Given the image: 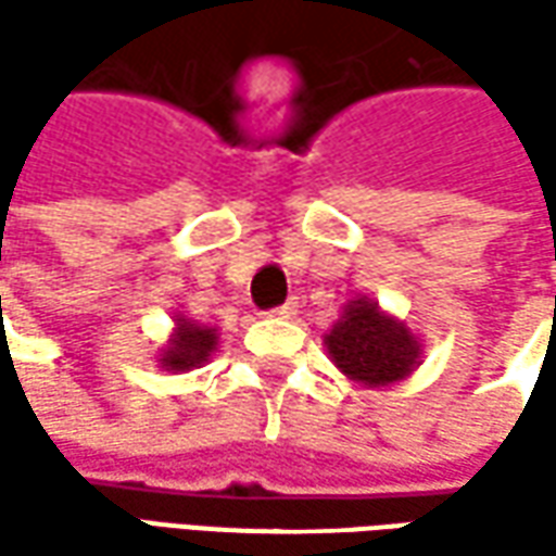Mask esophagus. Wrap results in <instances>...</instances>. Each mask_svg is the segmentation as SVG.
Here are the masks:
<instances>
[{
	"label": "esophagus",
	"mask_w": 556,
	"mask_h": 556,
	"mask_svg": "<svg viewBox=\"0 0 556 556\" xmlns=\"http://www.w3.org/2000/svg\"><path fill=\"white\" fill-rule=\"evenodd\" d=\"M271 318H293L296 315V303H285V306H275V309L268 312Z\"/></svg>",
	"instance_id": "34e87169"
}]
</instances>
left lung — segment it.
Instances as JSON below:
<instances>
[{
	"instance_id": "1",
	"label": "left lung",
	"mask_w": 556,
	"mask_h": 556,
	"mask_svg": "<svg viewBox=\"0 0 556 556\" xmlns=\"http://www.w3.org/2000/svg\"><path fill=\"white\" fill-rule=\"evenodd\" d=\"M331 362L362 387H393L420 365V343L405 321L380 309L368 296L350 300L325 333Z\"/></svg>"
}]
</instances>
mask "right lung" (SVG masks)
Returning <instances> with one entry per match:
<instances>
[{
  "instance_id": "obj_1",
  "label": "right lung",
  "mask_w": 556,
  "mask_h": 556,
  "mask_svg": "<svg viewBox=\"0 0 556 556\" xmlns=\"http://www.w3.org/2000/svg\"><path fill=\"white\" fill-rule=\"evenodd\" d=\"M216 343H219L216 328L194 325L191 318L176 315V331L166 340V346H163L157 362H161V368L173 374L191 371V368H201L203 362L216 353Z\"/></svg>"
}]
</instances>
